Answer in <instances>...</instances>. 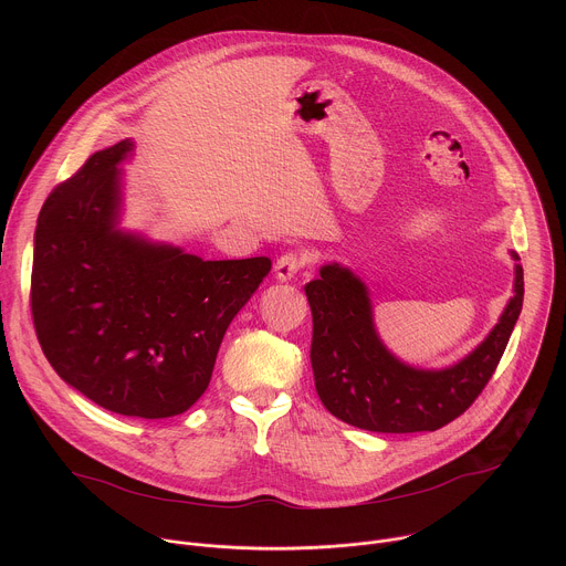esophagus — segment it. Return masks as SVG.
Returning <instances> with one entry per match:
<instances>
[{
	"instance_id": "obj_1",
	"label": "esophagus",
	"mask_w": 566,
	"mask_h": 566,
	"mask_svg": "<svg viewBox=\"0 0 566 566\" xmlns=\"http://www.w3.org/2000/svg\"><path fill=\"white\" fill-rule=\"evenodd\" d=\"M304 266V258L300 255V253H284V255H280L277 258V262H275V275H277V280H282V282H289V280H293L297 273H300V269Z\"/></svg>"
}]
</instances>
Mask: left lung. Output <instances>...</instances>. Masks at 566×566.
Returning a JSON list of instances; mask_svg holds the SVG:
<instances>
[{
  "instance_id": "1",
  "label": "left lung",
  "mask_w": 566,
  "mask_h": 566,
  "mask_svg": "<svg viewBox=\"0 0 566 566\" xmlns=\"http://www.w3.org/2000/svg\"><path fill=\"white\" fill-rule=\"evenodd\" d=\"M511 255L520 262L517 253ZM304 291L313 315L311 367L322 406L369 432H434L461 417L495 374L522 311L524 271L515 264V295L495 329L446 369H417L387 352L374 329L367 286L349 269L322 266Z\"/></svg>"
}]
</instances>
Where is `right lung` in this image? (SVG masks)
<instances>
[{
	"instance_id": "right-lung-1",
	"label": "right lung",
	"mask_w": 566,
	"mask_h": 566,
	"mask_svg": "<svg viewBox=\"0 0 566 566\" xmlns=\"http://www.w3.org/2000/svg\"><path fill=\"white\" fill-rule=\"evenodd\" d=\"M120 140L92 154L44 201L31 313L40 347L96 406L138 419L190 410L219 345L271 271L269 258L206 262L118 230Z\"/></svg>"
}]
</instances>
